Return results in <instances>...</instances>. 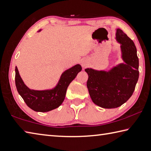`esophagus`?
<instances>
[{
	"label": "esophagus",
	"instance_id": "esophagus-1",
	"mask_svg": "<svg viewBox=\"0 0 151 151\" xmlns=\"http://www.w3.org/2000/svg\"><path fill=\"white\" fill-rule=\"evenodd\" d=\"M81 66H82V67H83V68L87 67V66H88L87 62L85 61V60H83V61H82V62H81Z\"/></svg>",
	"mask_w": 151,
	"mask_h": 151
}]
</instances>
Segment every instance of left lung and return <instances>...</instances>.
Here are the masks:
<instances>
[{
    "instance_id": "1",
    "label": "left lung",
    "mask_w": 151,
    "mask_h": 151,
    "mask_svg": "<svg viewBox=\"0 0 151 151\" xmlns=\"http://www.w3.org/2000/svg\"><path fill=\"white\" fill-rule=\"evenodd\" d=\"M116 39L120 45L124 63L108 71L85 70L89 76L87 87L91 100L104 109H115L124 104L133 95L139 79V58L134 42L120 29H116Z\"/></svg>"
}]
</instances>
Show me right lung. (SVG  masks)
<instances>
[{
  "mask_svg": "<svg viewBox=\"0 0 151 151\" xmlns=\"http://www.w3.org/2000/svg\"><path fill=\"white\" fill-rule=\"evenodd\" d=\"M41 29L39 30L38 32ZM81 65L76 64L62 73L59 81L55 87L50 89H31L24 83L19 73L18 68H15V83L17 91L25 103L35 112H46L57 109L63 102L66 96L68 85L78 73L81 72Z\"/></svg>",
  "mask_w": 151,
  "mask_h": 151,
  "instance_id": "obj_1",
  "label": "right lung"
}]
</instances>
